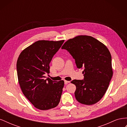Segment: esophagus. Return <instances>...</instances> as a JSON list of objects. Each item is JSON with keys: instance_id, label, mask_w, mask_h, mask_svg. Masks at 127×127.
Returning <instances> with one entry per match:
<instances>
[{"instance_id": "obj_1", "label": "esophagus", "mask_w": 127, "mask_h": 127, "mask_svg": "<svg viewBox=\"0 0 127 127\" xmlns=\"http://www.w3.org/2000/svg\"><path fill=\"white\" fill-rule=\"evenodd\" d=\"M64 84H67L70 83L69 81H67V80H64Z\"/></svg>"}]
</instances>
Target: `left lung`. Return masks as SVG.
I'll list each match as a JSON object with an SVG mask.
<instances>
[{"instance_id": "8db88e82", "label": "left lung", "mask_w": 127, "mask_h": 127, "mask_svg": "<svg viewBox=\"0 0 127 127\" xmlns=\"http://www.w3.org/2000/svg\"><path fill=\"white\" fill-rule=\"evenodd\" d=\"M62 49L69 52L78 68H84V79L71 82L76 86V99L92 105L102 98L113 75L112 59L108 49L95 38L80 35L67 41Z\"/></svg>"}]
</instances>
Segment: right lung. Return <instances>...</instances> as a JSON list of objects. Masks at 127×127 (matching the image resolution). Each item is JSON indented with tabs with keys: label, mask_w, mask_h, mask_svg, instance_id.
Segmentation results:
<instances>
[{
	"label": "right lung",
	"mask_w": 127,
	"mask_h": 127,
	"mask_svg": "<svg viewBox=\"0 0 127 127\" xmlns=\"http://www.w3.org/2000/svg\"><path fill=\"white\" fill-rule=\"evenodd\" d=\"M59 41H37L25 49L19 56L16 68L23 93L36 108H54L60 102L64 80L45 79L50 72V63L63 44Z\"/></svg>",
	"instance_id": "right-lung-1"
}]
</instances>
